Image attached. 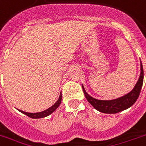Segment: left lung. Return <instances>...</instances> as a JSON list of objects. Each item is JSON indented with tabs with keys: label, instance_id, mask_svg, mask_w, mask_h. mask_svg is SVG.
<instances>
[{
	"label": "left lung",
	"instance_id": "8db88e82",
	"mask_svg": "<svg viewBox=\"0 0 146 146\" xmlns=\"http://www.w3.org/2000/svg\"><path fill=\"white\" fill-rule=\"evenodd\" d=\"M140 69H141V73L137 83L131 90L127 94L122 96L121 97L117 99L110 100H97L95 98L92 97L90 95H89L85 88L83 86V93L85 95L88 102L93 106L94 109L101 113H108V114H115V113L122 112L123 110H125L131 107L134 103L136 102L138 97L141 92V89L142 87V83H143V78H144V73H143V67H142V62L140 60Z\"/></svg>",
	"mask_w": 146,
	"mask_h": 146
}]
</instances>
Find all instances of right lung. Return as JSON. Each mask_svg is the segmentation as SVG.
I'll return each instance as SVG.
<instances>
[{
  "mask_svg": "<svg viewBox=\"0 0 146 146\" xmlns=\"http://www.w3.org/2000/svg\"><path fill=\"white\" fill-rule=\"evenodd\" d=\"M61 100H62V94L60 93L58 100H57L52 106L48 108L47 110H44V111L40 112V113H27V112H24V111H22V110H18V111H20V112L23 113V114H25V115L29 116L30 118H32V119H40V118L46 117V116H48V115H50V114H52V113L60 106V105L61 103Z\"/></svg>",
  "mask_w": 146,
  "mask_h": 146,
  "instance_id": "1",
  "label": "right lung"
}]
</instances>
